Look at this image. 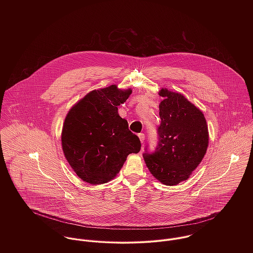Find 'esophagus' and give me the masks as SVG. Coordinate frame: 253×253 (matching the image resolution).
I'll return each mask as SVG.
<instances>
[{
	"label": "esophagus",
	"mask_w": 253,
	"mask_h": 253,
	"mask_svg": "<svg viewBox=\"0 0 253 253\" xmlns=\"http://www.w3.org/2000/svg\"><path fill=\"white\" fill-rule=\"evenodd\" d=\"M138 137H139V139H140V141H141V143H143L145 140V134L144 133H139L138 134Z\"/></svg>",
	"instance_id": "obj_1"
}]
</instances>
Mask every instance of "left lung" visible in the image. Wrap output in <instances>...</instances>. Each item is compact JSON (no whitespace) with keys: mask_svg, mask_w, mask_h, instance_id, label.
I'll return each mask as SVG.
<instances>
[{"mask_svg":"<svg viewBox=\"0 0 253 253\" xmlns=\"http://www.w3.org/2000/svg\"><path fill=\"white\" fill-rule=\"evenodd\" d=\"M161 125L154 153L145 149L146 166L152 175L167 186L187 180L201 164L209 146V129L203 112L181 93L162 88Z\"/></svg>","mask_w":253,"mask_h":253,"instance_id":"left-lung-1","label":"left lung"}]
</instances>
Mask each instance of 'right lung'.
<instances>
[{
	"label": "right lung",
	"mask_w": 253,
	"mask_h": 253,
	"mask_svg": "<svg viewBox=\"0 0 253 253\" xmlns=\"http://www.w3.org/2000/svg\"><path fill=\"white\" fill-rule=\"evenodd\" d=\"M131 91L119 89L116 84L95 89L68 112L61 133L62 150L73 170L84 182L98 185L112 180L126 157L140 151L138 136L118 113V106Z\"/></svg>",
	"instance_id": "right-lung-1"
}]
</instances>
